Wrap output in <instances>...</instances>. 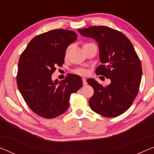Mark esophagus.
<instances>
[{
    "label": "esophagus",
    "mask_w": 154,
    "mask_h": 154,
    "mask_svg": "<svg viewBox=\"0 0 154 154\" xmlns=\"http://www.w3.org/2000/svg\"><path fill=\"white\" fill-rule=\"evenodd\" d=\"M82 82H83V85H84V86H86V85H87L86 79H85V78H82Z\"/></svg>",
    "instance_id": "esophagus-1"
}]
</instances>
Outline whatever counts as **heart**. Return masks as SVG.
<instances>
[{
    "label": "heart",
    "instance_id": "1",
    "mask_svg": "<svg viewBox=\"0 0 154 154\" xmlns=\"http://www.w3.org/2000/svg\"><path fill=\"white\" fill-rule=\"evenodd\" d=\"M75 72L79 75H85L86 73V70L85 69H83V68H79V69L75 70Z\"/></svg>",
    "mask_w": 154,
    "mask_h": 154
}]
</instances>
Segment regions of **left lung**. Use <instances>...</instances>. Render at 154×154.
Listing matches in <instances>:
<instances>
[{
	"label": "left lung",
	"instance_id": "8db88e82",
	"mask_svg": "<svg viewBox=\"0 0 154 154\" xmlns=\"http://www.w3.org/2000/svg\"><path fill=\"white\" fill-rule=\"evenodd\" d=\"M77 31L97 41L102 65L95 72L111 79L106 86L94 79L87 80L94 90L89 100L91 109L107 118L120 116L134 102L143 74L141 62L132 43L125 34L106 26H92Z\"/></svg>",
	"mask_w": 154,
	"mask_h": 154
}]
</instances>
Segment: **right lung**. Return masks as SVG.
Returning a JSON list of instances; mask_svg holds the SVG:
<instances>
[{
    "mask_svg": "<svg viewBox=\"0 0 154 154\" xmlns=\"http://www.w3.org/2000/svg\"><path fill=\"white\" fill-rule=\"evenodd\" d=\"M77 38L75 32L57 29L34 37L20 55L18 65V88L34 113L51 119L69 107L70 95L83 85L79 75L70 74L62 81L52 79L57 66L64 62L68 45Z\"/></svg>",
    "mask_w": 154,
    "mask_h": 154,
    "instance_id": "1",
    "label": "right lung"
}]
</instances>
